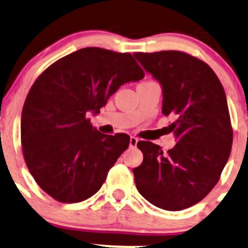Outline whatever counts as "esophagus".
<instances>
[{
    "label": "esophagus",
    "mask_w": 248,
    "mask_h": 248,
    "mask_svg": "<svg viewBox=\"0 0 248 248\" xmlns=\"http://www.w3.org/2000/svg\"><path fill=\"white\" fill-rule=\"evenodd\" d=\"M138 138H135V136H131L130 138V147H136V145H138Z\"/></svg>",
    "instance_id": "obj_1"
}]
</instances>
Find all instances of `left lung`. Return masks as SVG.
<instances>
[{
  "label": "left lung",
  "mask_w": 248,
  "mask_h": 248,
  "mask_svg": "<svg viewBox=\"0 0 248 248\" xmlns=\"http://www.w3.org/2000/svg\"><path fill=\"white\" fill-rule=\"evenodd\" d=\"M146 72L161 82L164 115L176 145L168 152L139 141L141 166L136 187L150 203L181 211L202 201L219 181L232 152V128L223 85L203 61L180 51L134 53Z\"/></svg>",
  "instance_id": "obj_1"
}]
</instances>
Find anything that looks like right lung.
I'll list each match as a JSON object with an SVG mask.
<instances>
[{
  "instance_id": "obj_1",
  "label": "right lung",
  "mask_w": 248,
  "mask_h": 248,
  "mask_svg": "<svg viewBox=\"0 0 248 248\" xmlns=\"http://www.w3.org/2000/svg\"><path fill=\"white\" fill-rule=\"evenodd\" d=\"M143 77L130 53L86 47L35 80L23 107L20 139L30 174L52 199L77 203L100 190L130 138L95 130L86 114L98 113L123 84Z\"/></svg>"
}]
</instances>
